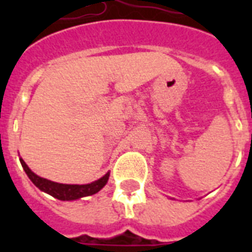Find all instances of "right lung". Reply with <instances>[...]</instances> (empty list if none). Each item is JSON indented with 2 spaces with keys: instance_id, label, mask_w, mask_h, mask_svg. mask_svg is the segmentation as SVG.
I'll list each match as a JSON object with an SVG mask.
<instances>
[{
  "instance_id": "add662e5",
  "label": "right lung",
  "mask_w": 252,
  "mask_h": 252,
  "mask_svg": "<svg viewBox=\"0 0 252 252\" xmlns=\"http://www.w3.org/2000/svg\"><path fill=\"white\" fill-rule=\"evenodd\" d=\"M21 163L27 176L39 189L47 192V193H49L53 197H56V199L64 200V201L65 200H76L80 199V197H84V196L94 195V193L100 191L106 186L108 176H110V172H107L106 175L102 176L100 179L95 180V182L90 184H82V186H80V184H61L52 182V180L44 179V178H40L36 174H33L22 158Z\"/></svg>"
}]
</instances>
